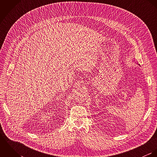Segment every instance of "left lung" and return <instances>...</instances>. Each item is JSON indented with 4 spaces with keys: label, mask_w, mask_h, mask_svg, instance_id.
I'll return each mask as SVG.
<instances>
[{
    "label": "left lung",
    "mask_w": 157,
    "mask_h": 157,
    "mask_svg": "<svg viewBox=\"0 0 157 157\" xmlns=\"http://www.w3.org/2000/svg\"><path fill=\"white\" fill-rule=\"evenodd\" d=\"M138 65H140V64H138Z\"/></svg>",
    "instance_id": "8db88e82"
}]
</instances>
